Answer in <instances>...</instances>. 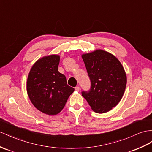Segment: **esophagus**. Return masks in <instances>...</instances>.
I'll return each mask as SVG.
<instances>
[{"instance_id": "1", "label": "esophagus", "mask_w": 152, "mask_h": 152, "mask_svg": "<svg viewBox=\"0 0 152 152\" xmlns=\"http://www.w3.org/2000/svg\"><path fill=\"white\" fill-rule=\"evenodd\" d=\"M75 89L76 91H77V92L80 91V87H76L75 88Z\"/></svg>"}]
</instances>
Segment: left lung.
Returning a JSON list of instances; mask_svg holds the SVG:
<instances>
[{"mask_svg":"<svg viewBox=\"0 0 152 152\" xmlns=\"http://www.w3.org/2000/svg\"><path fill=\"white\" fill-rule=\"evenodd\" d=\"M91 87L81 94L97 113H105L121 99L126 85V75L123 65L113 54L96 50L82 54Z\"/></svg>","mask_w":152,"mask_h":152,"instance_id":"obj_1","label":"left lung"}]
</instances>
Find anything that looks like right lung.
<instances>
[{"label":"right lung","instance_id":"1","mask_svg":"<svg viewBox=\"0 0 152 152\" xmlns=\"http://www.w3.org/2000/svg\"><path fill=\"white\" fill-rule=\"evenodd\" d=\"M60 56H46L33 65L27 81V92L38 110L54 115L60 112L75 88L69 86L58 70Z\"/></svg>","mask_w":152,"mask_h":152}]
</instances>
